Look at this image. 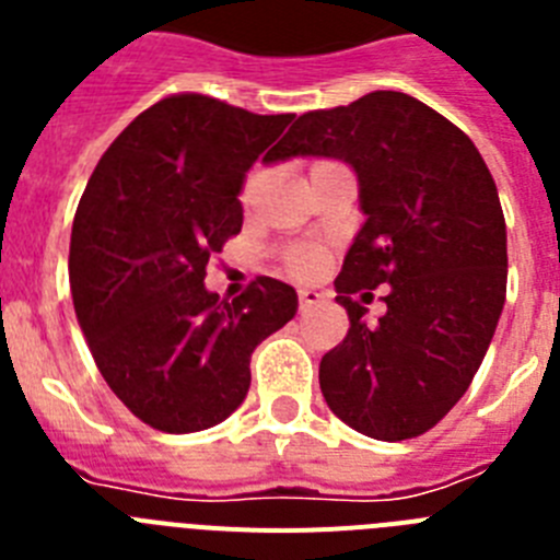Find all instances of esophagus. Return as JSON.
Returning a JSON list of instances; mask_svg holds the SVG:
<instances>
[{"label": "esophagus", "mask_w": 560, "mask_h": 560, "mask_svg": "<svg viewBox=\"0 0 560 560\" xmlns=\"http://www.w3.org/2000/svg\"><path fill=\"white\" fill-rule=\"evenodd\" d=\"M323 303V294L314 289H300V311H308Z\"/></svg>", "instance_id": "obj_1"}]
</instances>
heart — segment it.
Masks as SVG:
<instances>
[{"instance_id": "obj_1", "label": "heart", "mask_w": 560, "mask_h": 560, "mask_svg": "<svg viewBox=\"0 0 560 560\" xmlns=\"http://www.w3.org/2000/svg\"><path fill=\"white\" fill-rule=\"evenodd\" d=\"M266 182V171L264 167H255L244 179V187H241V205H252L257 199V192L264 187ZM285 269L291 271L294 277H314L319 275L325 264V252L319 246H308V244H296L289 246L283 255Z\"/></svg>"}]
</instances>
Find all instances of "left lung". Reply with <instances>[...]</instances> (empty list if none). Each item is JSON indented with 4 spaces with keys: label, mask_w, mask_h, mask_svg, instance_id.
I'll use <instances>...</instances> for the list:
<instances>
[{
    "label": "left lung",
    "mask_w": 560,
    "mask_h": 560,
    "mask_svg": "<svg viewBox=\"0 0 560 560\" xmlns=\"http://www.w3.org/2000/svg\"><path fill=\"white\" fill-rule=\"evenodd\" d=\"M334 156L368 215L336 277L348 336L319 361L330 412L375 440L429 432L465 395L508 291V232L493 176L443 114L404 92L300 114L275 160ZM389 284L364 324L350 293Z\"/></svg>",
    "instance_id": "left-lung-1"
}]
</instances>
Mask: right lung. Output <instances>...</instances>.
<instances>
[{"label": "right lung", "instance_id": "1", "mask_svg": "<svg viewBox=\"0 0 560 560\" xmlns=\"http://www.w3.org/2000/svg\"><path fill=\"white\" fill-rule=\"evenodd\" d=\"M291 120L171 95L108 145L83 190L69 241L78 323L112 393L160 432L230 418L252 350L296 314V291L275 277L232 303L205 289L210 257L244 224L246 171Z\"/></svg>", "mask_w": 560, "mask_h": 560}]
</instances>
